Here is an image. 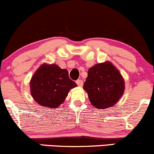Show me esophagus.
<instances>
[{"instance_id":"obj_1","label":"esophagus","mask_w":154,"mask_h":154,"mask_svg":"<svg viewBox=\"0 0 154 154\" xmlns=\"http://www.w3.org/2000/svg\"><path fill=\"white\" fill-rule=\"evenodd\" d=\"M76 83L77 84V86H83V80H77V81H76Z\"/></svg>"}]
</instances>
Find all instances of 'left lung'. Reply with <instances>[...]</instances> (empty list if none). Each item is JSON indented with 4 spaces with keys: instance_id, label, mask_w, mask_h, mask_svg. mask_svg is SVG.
Wrapping results in <instances>:
<instances>
[{
    "instance_id": "8db88e82",
    "label": "left lung",
    "mask_w": 154,
    "mask_h": 154,
    "mask_svg": "<svg viewBox=\"0 0 154 154\" xmlns=\"http://www.w3.org/2000/svg\"><path fill=\"white\" fill-rule=\"evenodd\" d=\"M83 89L93 106L105 109L115 106L120 100L125 91V83L116 66L106 61L88 69Z\"/></svg>"
}]
</instances>
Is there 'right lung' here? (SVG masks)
I'll use <instances>...</instances> for the list:
<instances>
[{
	"mask_svg": "<svg viewBox=\"0 0 154 154\" xmlns=\"http://www.w3.org/2000/svg\"><path fill=\"white\" fill-rule=\"evenodd\" d=\"M29 85L31 95L38 104L54 109L65 101L71 88L77 87L75 82L68 77L67 69L46 63L35 71Z\"/></svg>",
	"mask_w": 154,
	"mask_h": 154,
	"instance_id": "obj_1",
	"label": "right lung"
}]
</instances>
